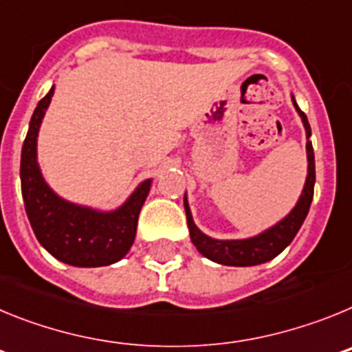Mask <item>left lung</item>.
Returning a JSON list of instances; mask_svg holds the SVG:
<instances>
[{"label":"left lung","mask_w":352,"mask_h":352,"mask_svg":"<svg viewBox=\"0 0 352 352\" xmlns=\"http://www.w3.org/2000/svg\"><path fill=\"white\" fill-rule=\"evenodd\" d=\"M292 104L301 116L305 132H307V160H309V174H307V182H305L303 192L298 199L296 206L292 208V211L285 219H282L280 222L257 236H252L247 239H213L199 231V227L195 226L194 219H192L190 208H188V201H186L185 195L183 204H185L186 223H188L192 243L208 259L219 264H226V266H256V264L268 263L291 243L296 232L300 231L301 223L307 219L314 197V183H316V160H314L312 142L309 141L312 132H310L309 120H307L303 111L298 107L294 96H292Z\"/></svg>","instance_id":"left-lung-1"}]
</instances>
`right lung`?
<instances>
[{
    "label": "right lung",
    "instance_id": "add662e5",
    "mask_svg": "<svg viewBox=\"0 0 352 352\" xmlns=\"http://www.w3.org/2000/svg\"><path fill=\"white\" fill-rule=\"evenodd\" d=\"M52 95L54 86L31 116L21 153V190L31 229L40 245L65 264L96 268L118 263L135 239L139 213L151 188V179L142 182L125 204L114 211L79 206L54 194L42 178L36 162V138Z\"/></svg>",
    "mask_w": 352,
    "mask_h": 352
}]
</instances>
